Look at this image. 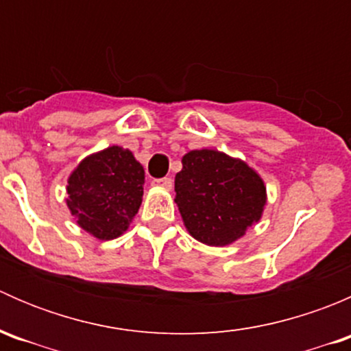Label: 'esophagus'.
Returning <instances> with one entry per match:
<instances>
[{
	"mask_svg": "<svg viewBox=\"0 0 351 351\" xmlns=\"http://www.w3.org/2000/svg\"><path fill=\"white\" fill-rule=\"evenodd\" d=\"M153 185L156 186H161V189H166L169 190L173 186V180L168 178V176H165V178H159V180H154Z\"/></svg>",
	"mask_w": 351,
	"mask_h": 351,
	"instance_id": "34e87169",
	"label": "esophagus"
}]
</instances>
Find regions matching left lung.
<instances>
[{
	"instance_id": "left-lung-1",
	"label": "left lung",
	"mask_w": 351,
	"mask_h": 351,
	"mask_svg": "<svg viewBox=\"0 0 351 351\" xmlns=\"http://www.w3.org/2000/svg\"><path fill=\"white\" fill-rule=\"evenodd\" d=\"M175 176V202L186 231L208 246H226L256 224L267 204V186L253 168L215 149L183 156Z\"/></svg>"
}]
</instances>
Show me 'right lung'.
Returning a JSON list of instances; mask_svg holds the SVG:
<instances>
[{"label": "right lung", "mask_w": 351, "mask_h": 351, "mask_svg": "<svg viewBox=\"0 0 351 351\" xmlns=\"http://www.w3.org/2000/svg\"><path fill=\"white\" fill-rule=\"evenodd\" d=\"M143 165L129 149L110 146L71 173L66 204L81 229L108 241L129 229L143 202Z\"/></svg>", "instance_id": "right-lung-1"}]
</instances>
